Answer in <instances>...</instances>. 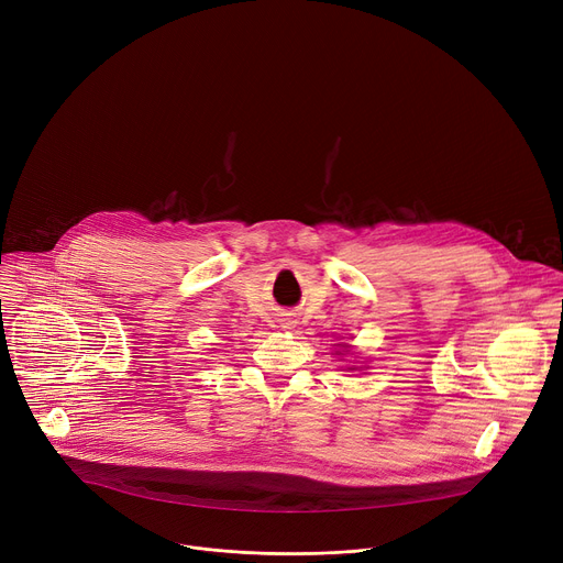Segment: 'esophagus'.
<instances>
[{"label":"esophagus","mask_w":563,"mask_h":563,"mask_svg":"<svg viewBox=\"0 0 563 563\" xmlns=\"http://www.w3.org/2000/svg\"><path fill=\"white\" fill-rule=\"evenodd\" d=\"M291 325H294V323H285V325H283V328H287V330H291Z\"/></svg>","instance_id":"1"}]
</instances>
